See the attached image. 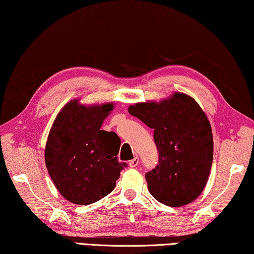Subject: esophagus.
Returning <instances> with one entry per match:
<instances>
[{"instance_id":"esophagus-1","label":"esophagus","mask_w":254,"mask_h":254,"mask_svg":"<svg viewBox=\"0 0 254 254\" xmlns=\"http://www.w3.org/2000/svg\"><path fill=\"white\" fill-rule=\"evenodd\" d=\"M138 163H139V158H138V156H136V157L132 158L131 161H129V166L130 167H136L137 165H138Z\"/></svg>"}]
</instances>
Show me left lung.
I'll return each instance as SVG.
<instances>
[{"instance_id":"obj_1","label":"left lung","mask_w":254,"mask_h":254,"mask_svg":"<svg viewBox=\"0 0 254 254\" xmlns=\"http://www.w3.org/2000/svg\"><path fill=\"white\" fill-rule=\"evenodd\" d=\"M129 114L154 129L157 166L146 173L150 194L165 205L193 202L206 185L213 162L210 122L192 97L174 92L159 102H139Z\"/></svg>"}]
</instances>
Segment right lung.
Segmentation results:
<instances>
[{
    "label": "right lung",
    "instance_id": "add662e5",
    "mask_svg": "<svg viewBox=\"0 0 254 254\" xmlns=\"http://www.w3.org/2000/svg\"><path fill=\"white\" fill-rule=\"evenodd\" d=\"M113 109L110 102L84 106L73 99L52 124L44 150L46 165L57 190L71 203L99 201L115 189L126 166L117 158L119 137L100 130Z\"/></svg>",
    "mask_w": 254,
    "mask_h": 254
}]
</instances>
